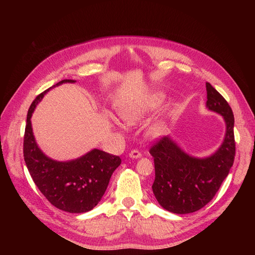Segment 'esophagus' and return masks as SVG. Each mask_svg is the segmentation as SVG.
Instances as JSON below:
<instances>
[{
    "instance_id": "34e87169",
    "label": "esophagus",
    "mask_w": 255,
    "mask_h": 255,
    "mask_svg": "<svg viewBox=\"0 0 255 255\" xmlns=\"http://www.w3.org/2000/svg\"><path fill=\"white\" fill-rule=\"evenodd\" d=\"M128 155H129V157H132V158H139L141 156V153L138 150H132L129 152Z\"/></svg>"
}]
</instances>
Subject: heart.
<instances>
[{"mask_svg": "<svg viewBox=\"0 0 255 255\" xmlns=\"http://www.w3.org/2000/svg\"><path fill=\"white\" fill-rule=\"evenodd\" d=\"M164 100L165 97L161 92H152L143 98L137 99L134 102L122 105L119 109V116L126 125H137L151 113L155 112L164 103ZM160 132L161 128L159 126H154L149 130L152 136H158Z\"/></svg>", "mask_w": 255, "mask_h": 255, "instance_id": "1", "label": "heart"}]
</instances>
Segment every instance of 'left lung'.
I'll return each mask as SVG.
<instances>
[{
	"instance_id": "8db88e82",
	"label": "left lung",
	"mask_w": 255,
	"mask_h": 255,
	"mask_svg": "<svg viewBox=\"0 0 255 255\" xmlns=\"http://www.w3.org/2000/svg\"><path fill=\"white\" fill-rule=\"evenodd\" d=\"M210 111L223 116L227 132L220 148L205 158L189 156L165 136L150 148L154 158L155 180L153 194L165 210L174 214H189L201 210L215 197L233 166L235 157L234 115L227 100L206 83Z\"/></svg>"
}]
</instances>
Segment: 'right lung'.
<instances>
[{"label":"right lung","mask_w":255,"mask_h":255,"mask_svg":"<svg viewBox=\"0 0 255 255\" xmlns=\"http://www.w3.org/2000/svg\"><path fill=\"white\" fill-rule=\"evenodd\" d=\"M63 83L74 81H60L38 95L30 104L23 140V156L36 186L52 205L68 213H86L102 199L113 172L121 164V158L94 149L78 159L57 161L45 156L38 148L30 117L47 91Z\"/></svg>","instance_id":"obj_1"}]
</instances>
